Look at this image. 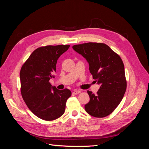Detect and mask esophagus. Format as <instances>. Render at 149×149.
<instances>
[{
  "label": "esophagus",
  "instance_id": "obj_1",
  "mask_svg": "<svg viewBox=\"0 0 149 149\" xmlns=\"http://www.w3.org/2000/svg\"><path fill=\"white\" fill-rule=\"evenodd\" d=\"M81 92V91L80 90H74V91H73V93H74V94H79V93H80Z\"/></svg>",
  "mask_w": 149,
  "mask_h": 149
}]
</instances>
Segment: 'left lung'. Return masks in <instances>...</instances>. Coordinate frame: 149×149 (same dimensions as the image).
Masks as SVG:
<instances>
[{"mask_svg":"<svg viewBox=\"0 0 149 149\" xmlns=\"http://www.w3.org/2000/svg\"><path fill=\"white\" fill-rule=\"evenodd\" d=\"M73 48L86 59L93 78L101 85L96 95L88 91L90 101L85 111L95 118L109 116L120 104L127 88L123 60L105 43L89 42Z\"/></svg>","mask_w":149,"mask_h":149,"instance_id":"left-lung-1","label":"left lung"}]
</instances>
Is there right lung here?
Listing matches in <instances>:
<instances>
[{
	"label": "right lung",
	"mask_w": 149,
	"mask_h": 149,
	"mask_svg": "<svg viewBox=\"0 0 149 149\" xmlns=\"http://www.w3.org/2000/svg\"><path fill=\"white\" fill-rule=\"evenodd\" d=\"M70 45H48L37 48L22 65L20 73L22 96L29 109L38 118L53 120L64 114L66 102L71 96L68 89L52 87L59 57Z\"/></svg>",
	"instance_id": "1"
}]
</instances>
